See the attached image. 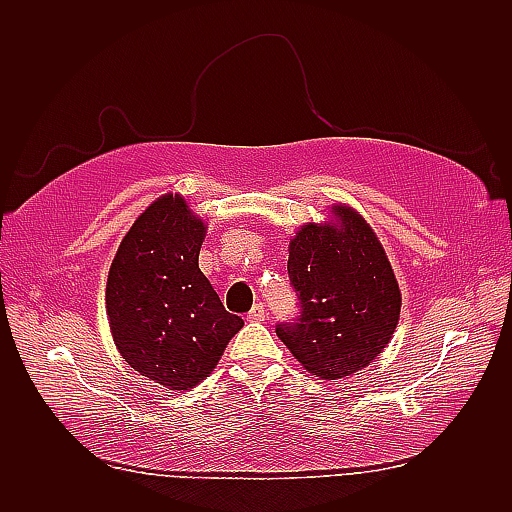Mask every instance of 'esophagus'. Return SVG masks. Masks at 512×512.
<instances>
[{"label":"esophagus","mask_w":512,"mask_h":512,"mask_svg":"<svg viewBox=\"0 0 512 512\" xmlns=\"http://www.w3.org/2000/svg\"><path fill=\"white\" fill-rule=\"evenodd\" d=\"M265 318H267V309H265V305H262V303H256L252 307V312L247 314V320H250V322H262Z\"/></svg>","instance_id":"obj_1"}]
</instances>
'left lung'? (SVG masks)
I'll return each mask as SVG.
<instances>
[{
  "instance_id": "left-lung-1",
  "label": "left lung",
  "mask_w": 512,
  "mask_h": 512,
  "mask_svg": "<svg viewBox=\"0 0 512 512\" xmlns=\"http://www.w3.org/2000/svg\"><path fill=\"white\" fill-rule=\"evenodd\" d=\"M288 275L301 318L275 329L309 374L339 380L374 363L399 324L401 290L391 260L363 215L333 203L288 243Z\"/></svg>"
}]
</instances>
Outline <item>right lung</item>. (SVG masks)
<instances>
[{
	"instance_id": "obj_1",
	"label": "right lung",
	"mask_w": 512,
	"mask_h": 512,
	"mask_svg": "<svg viewBox=\"0 0 512 512\" xmlns=\"http://www.w3.org/2000/svg\"><path fill=\"white\" fill-rule=\"evenodd\" d=\"M205 237V220L168 192L134 220L108 269L106 318L117 352L168 391L203 382L243 327L198 269Z\"/></svg>"
}]
</instances>
